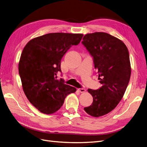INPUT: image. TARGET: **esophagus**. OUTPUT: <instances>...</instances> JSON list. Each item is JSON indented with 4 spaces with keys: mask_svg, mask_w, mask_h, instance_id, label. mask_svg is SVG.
Here are the masks:
<instances>
[{
    "mask_svg": "<svg viewBox=\"0 0 147 147\" xmlns=\"http://www.w3.org/2000/svg\"><path fill=\"white\" fill-rule=\"evenodd\" d=\"M78 91L80 92H81V93H82V92H84L86 91V90L84 88H78Z\"/></svg>",
    "mask_w": 147,
    "mask_h": 147,
    "instance_id": "esophagus-1",
    "label": "esophagus"
}]
</instances>
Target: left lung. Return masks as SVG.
Returning a JSON list of instances; mask_svg holds the SVG:
<instances>
[{
  "mask_svg": "<svg viewBox=\"0 0 147 147\" xmlns=\"http://www.w3.org/2000/svg\"><path fill=\"white\" fill-rule=\"evenodd\" d=\"M82 43L94 59L102 84L99 90L88 89L92 104L84 110L93 117L109 113L123 98L129 82L131 67L127 48L121 40L107 33L86 34Z\"/></svg>",
  "mask_w": 147,
  "mask_h": 147,
  "instance_id": "left-lung-1",
  "label": "left lung"
}]
</instances>
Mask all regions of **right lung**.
<instances>
[{
    "label": "right lung",
    "mask_w": 147,
    "mask_h": 147,
    "mask_svg": "<svg viewBox=\"0 0 147 147\" xmlns=\"http://www.w3.org/2000/svg\"><path fill=\"white\" fill-rule=\"evenodd\" d=\"M82 34L50 33L32 38L24 47L18 64L22 87L29 102L40 112L52 114L63 105L67 95L77 89L58 80L61 61Z\"/></svg>",
    "instance_id": "obj_1"
}]
</instances>
